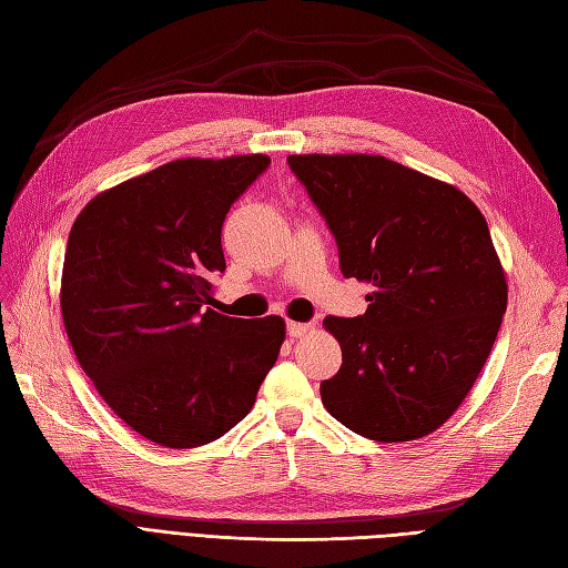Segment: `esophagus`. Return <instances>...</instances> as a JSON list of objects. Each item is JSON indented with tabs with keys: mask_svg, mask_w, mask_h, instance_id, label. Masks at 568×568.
Masks as SVG:
<instances>
[{
	"mask_svg": "<svg viewBox=\"0 0 568 568\" xmlns=\"http://www.w3.org/2000/svg\"><path fill=\"white\" fill-rule=\"evenodd\" d=\"M286 332L291 338H301L305 336L307 332H311V324H303V322H288L286 324Z\"/></svg>",
	"mask_w": 568,
	"mask_h": 568,
	"instance_id": "obj_1",
	"label": "esophagus"
}]
</instances>
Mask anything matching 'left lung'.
I'll list each match as a JSON object with an SVG mask.
<instances>
[{"label":"left lung","mask_w":568,"mask_h":568,"mask_svg":"<svg viewBox=\"0 0 568 568\" xmlns=\"http://www.w3.org/2000/svg\"><path fill=\"white\" fill-rule=\"evenodd\" d=\"M288 165L334 232L365 315L326 317L343 363L320 386L351 432L405 443L467 398L503 315L507 277L488 222L457 186L369 153H294Z\"/></svg>","instance_id":"obj_1"}]
</instances>
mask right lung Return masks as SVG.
I'll return each instance as SVG.
<instances>
[{"mask_svg":"<svg viewBox=\"0 0 568 568\" xmlns=\"http://www.w3.org/2000/svg\"><path fill=\"white\" fill-rule=\"evenodd\" d=\"M267 163L265 153L170 161L97 194L68 234V341L115 417L163 448L225 436L277 363L282 317L211 307L222 222Z\"/></svg>","mask_w":568,"mask_h":568,"instance_id":"add662e5","label":"right lung"}]
</instances>
